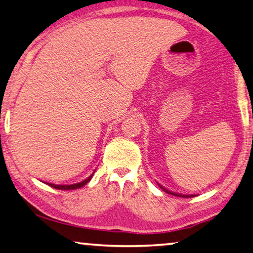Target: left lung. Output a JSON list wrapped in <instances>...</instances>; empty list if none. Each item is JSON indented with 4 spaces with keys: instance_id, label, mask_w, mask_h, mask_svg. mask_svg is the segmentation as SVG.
<instances>
[{
    "instance_id": "8db88e82",
    "label": "left lung",
    "mask_w": 253,
    "mask_h": 253,
    "mask_svg": "<svg viewBox=\"0 0 253 253\" xmlns=\"http://www.w3.org/2000/svg\"><path fill=\"white\" fill-rule=\"evenodd\" d=\"M161 187V189H163L164 191L166 192H168V194H171V195H173V196H178V197H184V198H190V197H194L195 195H181V194H175V192H171V191H169V190H167L166 188H163L162 186H160Z\"/></svg>"
}]
</instances>
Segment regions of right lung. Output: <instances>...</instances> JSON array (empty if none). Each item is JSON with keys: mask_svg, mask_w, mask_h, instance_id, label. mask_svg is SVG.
<instances>
[{"mask_svg": "<svg viewBox=\"0 0 253 253\" xmlns=\"http://www.w3.org/2000/svg\"><path fill=\"white\" fill-rule=\"evenodd\" d=\"M92 175H93V174H91L89 178L85 179V180H84V181H82V182L74 183V184H67V186H59V184H53V183H47V184H48V186H50V187L55 188V189H61V190H72V189H79V188L83 187L84 184H86L87 182L90 181L91 178H92Z\"/></svg>", "mask_w": 253, "mask_h": 253, "instance_id": "add662e5", "label": "right lung"}]
</instances>
